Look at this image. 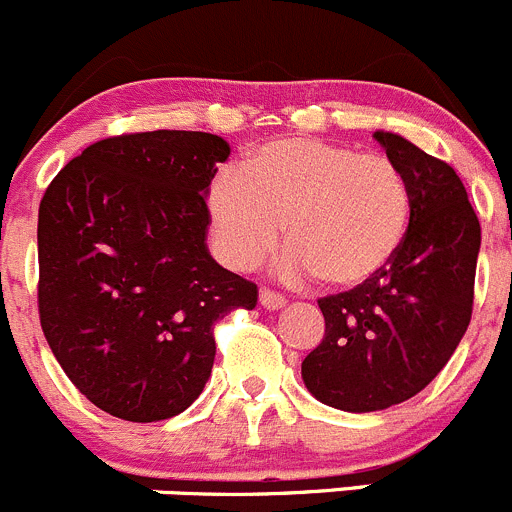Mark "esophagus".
<instances>
[{
    "label": "esophagus",
    "instance_id": "34e87169",
    "mask_svg": "<svg viewBox=\"0 0 512 512\" xmlns=\"http://www.w3.org/2000/svg\"><path fill=\"white\" fill-rule=\"evenodd\" d=\"M260 304L265 309H280V307H285V304H287V297H285V294L275 292V289L265 287L260 292Z\"/></svg>",
    "mask_w": 512,
    "mask_h": 512
}]
</instances>
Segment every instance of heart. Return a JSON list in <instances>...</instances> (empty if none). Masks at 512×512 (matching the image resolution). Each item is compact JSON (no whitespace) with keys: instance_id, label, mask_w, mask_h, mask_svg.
Returning a JSON list of instances; mask_svg holds the SVG:
<instances>
[{"instance_id":"b5f03b06","label":"heart","mask_w":512,"mask_h":512,"mask_svg":"<svg viewBox=\"0 0 512 512\" xmlns=\"http://www.w3.org/2000/svg\"><path fill=\"white\" fill-rule=\"evenodd\" d=\"M411 185L386 156L354 146L285 136L247 153L240 173L208 188V213L223 260L252 270L280 242L287 280L322 277L329 287L366 285L391 265L411 223Z\"/></svg>"}]
</instances>
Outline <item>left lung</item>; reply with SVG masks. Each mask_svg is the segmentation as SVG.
I'll return each instance as SVG.
<instances>
[{
    "label": "left lung",
    "instance_id": "left-lung-1",
    "mask_svg": "<svg viewBox=\"0 0 512 512\" xmlns=\"http://www.w3.org/2000/svg\"><path fill=\"white\" fill-rule=\"evenodd\" d=\"M411 185L404 245L374 280L317 299L324 337L302 361L322 404L366 414L411 399L446 366L473 314L480 223L456 170L374 133Z\"/></svg>",
    "mask_w": 512,
    "mask_h": 512
}]
</instances>
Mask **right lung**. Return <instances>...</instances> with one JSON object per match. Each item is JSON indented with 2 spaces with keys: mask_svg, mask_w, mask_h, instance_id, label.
Wrapping results in <instances>:
<instances>
[{
  "mask_svg": "<svg viewBox=\"0 0 512 512\" xmlns=\"http://www.w3.org/2000/svg\"><path fill=\"white\" fill-rule=\"evenodd\" d=\"M230 156L200 131L123 133L64 165L39 205V319L71 384L106 414L178 416L215 361V322L257 285L205 245V195Z\"/></svg>",
  "mask_w": 512,
  "mask_h": 512,
  "instance_id": "obj_1",
  "label": "right lung"
}]
</instances>
